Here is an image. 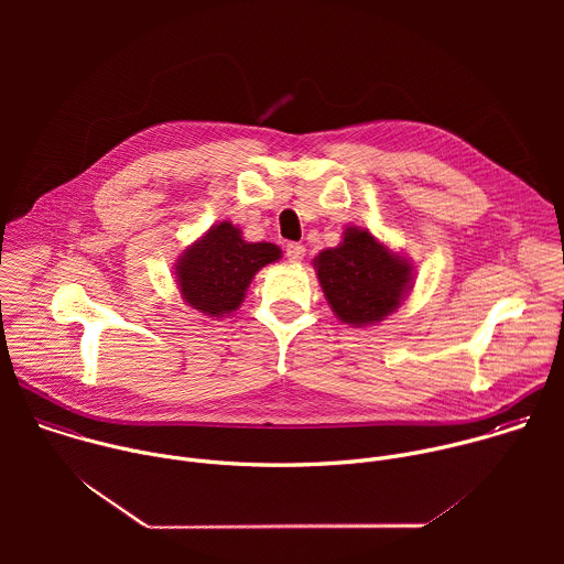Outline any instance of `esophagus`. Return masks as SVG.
<instances>
[{
	"mask_svg": "<svg viewBox=\"0 0 564 564\" xmlns=\"http://www.w3.org/2000/svg\"><path fill=\"white\" fill-rule=\"evenodd\" d=\"M285 257L292 261V263H301L303 257H305V248L301 243H288L285 246Z\"/></svg>",
	"mask_w": 564,
	"mask_h": 564,
	"instance_id": "1",
	"label": "esophagus"
}]
</instances>
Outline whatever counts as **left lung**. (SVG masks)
Masks as SVG:
<instances>
[{
  "mask_svg": "<svg viewBox=\"0 0 564 564\" xmlns=\"http://www.w3.org/2000/svg\"><path fill=\"white\" fill-rule=\"evenodd\" d=\"M314 270L333 312L357 328L394 312L413 281V265L361 227H348L339 248L314 259Z\"/></svg>",
  "mask_w": 564,
  "mask_h": 564,
  "instance_id": "1",
  "label": "left lung"
}]
</instances>
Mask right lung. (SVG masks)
<instances>
[{"label": "right lung", "instance_id": "add662e5", "mask_svg": "<svg viewBox=\"0 0 564 564\" xmlns=\"http://www.w3.org/2000/svg\"><path fill=\"white\" fill-rule=\"evenodd\" d=\"M281 259L272 243H248L229 220L214 225L176 263L183 299L198 312L227 316L243 303L254 274Z\"/></svg>", "mask_w": 564, "mask_h": 564}]
</instances>
